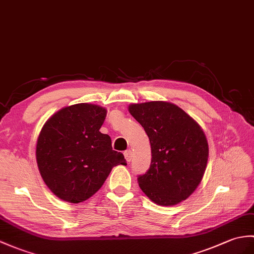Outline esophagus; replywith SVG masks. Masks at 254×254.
I'll return each mask as SVG.
<instances>
[{
  "label": "esophagus",
  "instance_id": "34e87169",
  "mask_svg": "<svg viewBox=\"0 0 254 254\" xmlns=\"http://www.w3.org/2000/svg\"><path fill=\"white\" fill-rule=\"evenodd\" d=\"M125 157H126V160H127V162L131 161V160H132V157H133V152H132V150H131V149H128V150L125 151Z\"/></svg>",
  "mask_w": 254,
  "mask_h": 254
}]
</instances>
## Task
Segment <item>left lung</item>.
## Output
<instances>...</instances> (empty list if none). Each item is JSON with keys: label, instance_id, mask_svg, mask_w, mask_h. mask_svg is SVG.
<instances>
[{"label": "left lung", "instance_id": "8db88e82", "mask_svg": "<svg viewBox=\"0 0 254 254\" xmlns=\"http://www.w3.org/2000/svg\"><path fill=\"white\" fill-rule=\"evenodd\" d=\"M128 111L148 135L151 163L138 185L152 202L171 207L186 200L203 178L209 145L203 129L172 103L131 104Z\"/></svg>", "mask_w": 254, "mask_h": 254}]
</instances>
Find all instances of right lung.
<instances>
[{"instance_id":"obj_1","label":"right lung","mask_w":254,"mask_h":254,"mask_svg":"<svg viewBox=\"0 0 254 254\" xmlns=\"http://www.w3.org/2000/svg\"><path fill=\"white\" fill-rule=\"evenodd\" d=\"M107 110L94 104L67 106L45 122L35 148L40 174L56 197L83 202L99 190L114 167L126 159L99 132Z\"/></svg>"}]
</instances>
